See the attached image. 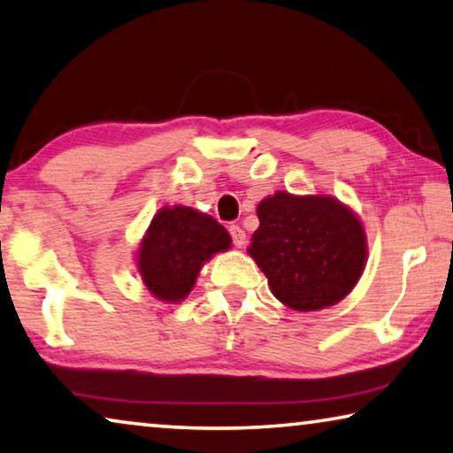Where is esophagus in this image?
<instances>
[{
	"label": "esophagus",
	"mask_w": 453,
	"mask_h": 453,
	"mask_svg": "<svg viewBox=\"0 0 453 453\" xmlns=\"http://www.w3.org/2000/svg\"><path fill=\"white\" fill-rule=\"evenodd\" d=\"M229 235H232L235 248L246 246V232L240 226H229Z\"/></svg>",
	"instance_id": "esophagus-1"
}]
</instances>
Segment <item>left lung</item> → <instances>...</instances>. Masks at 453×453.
Masks as SVG:
<instances>
[{
  "label": "left lung",
  "mask_w": 453,
  "mask_h": 453,
  "mask_svg": "<svg viewBox=\"0 0 453 453\" xmlns=\"http://www.w3.org/2000/svg\"><path fill=\"white\" fill-rule=\"evenodd\" d=\"M256 213L260 227L248 254L280 303L320 311L355 288L367 264V235L350 207L330 196L276 191Z\"/></svg>",
  "instance_id": "left-lung-1"
}]
</instances>
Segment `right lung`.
<instances>
[{"mask_svg": "<svg viewBox=\"0 0 453 453\" xmlns=\"http://www.w3.org/2000/svg\"><path fill=\"white\" fill-rule=\"evenodd\" d=\"M232 246L227 229L193 207H161L136 252L142 284L163 303H181L207 260Z\"/></svg>", "mask_w": 453, "mask_h": 453, "instance_id": "1", "label": "right lung"}]
</instances>
